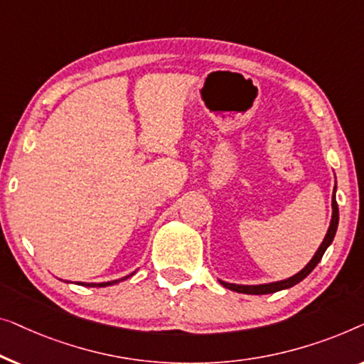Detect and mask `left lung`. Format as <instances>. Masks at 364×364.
Here are the masks:
<instances>
[{"label": "left lung", "instance_id": "8db88e82", "mask_svg": "<svg viewBox=\"0 0 364 364\" xmlns=\"http://www.w3.org/2000/svg\"><path fill=\"white\" fill-rule=\"evenodd\" d=\"M335 193H336V184H335V189H333V196H331V206H333V214H331V223H330V228H328V232H326L323 242L320 244L318 250H316L314 257L309 264L305 265L304 269L300 270L299 274H295L294 277L290 279H285V280H280V282H272V284H262V285H235V284H228V282H223V280H219L226 289L229 290H234V291H239V294H249V295H264V294H274V291H279V290H284V289H290V287H294L295 284H299L304 280L306 275H309L311 270L316 267V264L320 262L321 257H323L325 250L328 249V245L333 242L335 239V234H336V228H338V204H336V198H335Z\"/></svg>", "mask_w": 364, "mask_h": 364}]
</instances>
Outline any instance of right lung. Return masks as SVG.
<instances>
[{"label": "right lung", "instance_id": "add662e5", "mask_svg": "<svg viewBox=\"0 0 364 364\" xmlns=\"http://www.w3.org/2000/svg\"><path fill=\"white\" fill-rule=\"evenodd\" d=\"M125 279H129V277H124V279H120V280H125ZM120 280H112V282H104V284H80V285H87V287H107V285L119 284Z\"/></svg>", "mask_w": 364, "mask_h": 364}]
</instances>
